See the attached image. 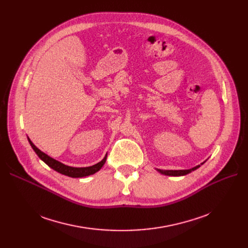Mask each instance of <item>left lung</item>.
<instances>
[{"mask_svg":"<svg viewBox=\"0 0 248 248\" xmlns=\"http://www.w3.org/2000/svg\"><path fill=\"white\" fill-rule=\"evenodd\" d=\"M206 162V161H205ZM205 162H203L201 165H203ZM200 167V165L194 167V168H191L189 169V170H159V169H157V171L163 175H166V176H173V177H179V176H185L195 170H197V169Z\"/></svg>","mask_w":248,"mask_h":248,"instance_id":"1","label":"left lung"}]
</instances>
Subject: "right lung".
Instances as JSON below:
<instances>
[{
	"label": "right lung",
	"instance_id": "1",
	"mask_svg": "<svg viewBox=\"0 0 248 248\" xmlns=\"http://www.w3.org/2000/svg\"><path fill=\"white\" fill-rule=\"evenodd\" d=\"M28 140L30 142V145L32 147V149L34 150V152L37 154V155L40 158L45 164H47L50 168L53 169L56 172L68 176L71 178H82V177H87L89 175H93L94 173L98 172L100 169L102 168V166L104 165L107 161V155L104 157L99 163L90 166V167H83V168H75V167H70L67 165H64L61 162H58L57 160L49 157L48 155H46L45 153H43L42 151L39 150L33 142L31 141V140L28 138Z\"/></svg>",
	"mask_w": 248,
	"mask_h": 248
}]
</instances>
